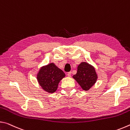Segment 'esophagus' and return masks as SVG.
<instances>
[{
  "label": "esophagus",
  "instance_id": "1",
  "mask_svg": "<svg viewBox=\"0 0 130 130\" xmlns=\"http://www.w3.org/2000/svg\"><path fill=\"white\" fill-rule=\"evenodd\" d=\"M71 74H72V72H68V73H67V75H68V77L71 76Z\"/></svg>",
  "mask_w": 130,
  "mask_h": 130
}]
</instances>
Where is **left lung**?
Instances as JSON below:
<instances>
[{"label":"left lung","mask_w":130,"mask_h":130,"mask_svg":"<svg viewBox=\"0 0 130 130\" xmlns=\"http://www.w3.org/2000/svg\"><path fill=\"white\" fill-rule=\"evenodd\" d=\"M73 77L84 91H88L98 78L94 68L87 62H81L77 67V72Z\"/></svg>","instance_id":"8db88e82"}]
</instances>
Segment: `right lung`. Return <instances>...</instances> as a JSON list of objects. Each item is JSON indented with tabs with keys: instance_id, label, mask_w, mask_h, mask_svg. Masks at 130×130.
<instances>
[{
	"instance_id": "1",
	"label": "right lung",
	"mask_w": 130,
	"mask_h": 130,
	"mask_svg": "<svg viewBox=\"0 0 130 130\" xmlns=\"http://www.w3.org/2000/svg\"><path fill=\"white\" fill-rule=\"evenodd\" d=\"M65 76L62 70L53 63L42 67L37 74V80L45 91L53 93L57 89L58 83Z\"/></svg>"
}]
</instances>
